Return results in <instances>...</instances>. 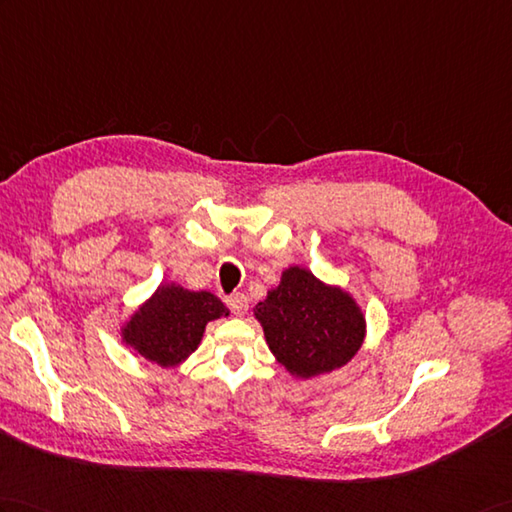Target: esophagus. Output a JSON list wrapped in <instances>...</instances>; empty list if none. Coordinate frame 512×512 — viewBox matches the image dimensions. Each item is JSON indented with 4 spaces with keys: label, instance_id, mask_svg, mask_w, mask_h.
<instances>
[{
    "label": "esophagus",
    "instance_id": "obj_1",
    "mask_svg": "<svg viewBox=\"0 0 512 512\" xmlns=\"http://www.w3.org/2000/svg\"><path fill=\"white\" fill-rule=\"evenodd\" d=\"M227 305L235 316H242L248 310V296L242 292H235V294L227 296Z\"/></svg>",
    "mask_w": 512,
    "mask_h": 512
}]
</instances>
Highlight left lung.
I'll return each mask as SVG.
<instances>
[{"label":"left lung","mask_w":512,"mask_h":512,"mask_svg":"<svg viewBox=\"0 0 512 512\" xmlns=\"http://www.w3.org/2000/svg\"><path fill=\"white\" fill-rule=\"evenodd\" d=\"M253 312L272 355L299 379L351 362L366 336V320L353 296L301 266L283 270L281 283Z\"/></svg>","instance_id":"8db88e82"}]
</instances>
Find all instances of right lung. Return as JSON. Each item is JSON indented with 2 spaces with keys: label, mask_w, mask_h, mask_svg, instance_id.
<instances>
[{
  "label": "right lung",
  "mask_w": 512,
  "mask_h": 512,
  "mask_svg": "<svg viewBox=\"0 0 512 512\" xmlns=\"http://www.w3.org/2000/svg\"><path fill=\"white\" fill-rule=\"evenodd\" d=\"M222 316H229V310L216 294L161 283L157 292L126 320L122 340L148 362L172 368L198 349L207 323Z\"/></svg>",
  "instance_id": "1"
}]
</instances>
